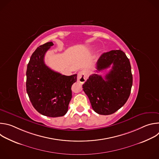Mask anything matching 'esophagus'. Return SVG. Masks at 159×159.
<instances>
[{"label":"esophagus","mask_w":159,"mask_h":159,"mask_svg":"<svg viewBox=\"0 0 159 159\" xmlns=\"http://www.w3.org/2000/svg\"><path fill=\"white\" fill-rule=\"evenodd\" d=\"M87 80V75L85 73V72L84 70L80 71L78 73V75H77V81L84 84Z\"/></svg>","instance_id":"esophagus-1"}]
</instances>
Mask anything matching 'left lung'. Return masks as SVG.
<instances>
[{"label":"left lung","instance_id":"left-lung-1","mask_svg":"<svg viewBox=\"0 0 159 159\" xmlns=\"http://www.w3.org/2000/svg\"><path fill=\"white\" fill-rule=\"evenodd\" d=\"M111 65V70L104 78L94 74L82 85L93 110L102 115L112 114L126 103L133 84L130 62L123 51L104 53L98 60L96 72Z\"/></svg>","mask_w":159,"mask_h":159}]
</instances>
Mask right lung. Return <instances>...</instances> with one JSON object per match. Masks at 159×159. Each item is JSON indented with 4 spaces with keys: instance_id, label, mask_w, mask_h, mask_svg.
I'll return each mask as SVG.
<instances>
[{
    "instance_id": "add662e5",
    "label": "right lung",
    "mask_w": 159,
    "mask_h": 159,
    "mask_svg": "<svg viewBox=\"0 0 159 159\" xmlns=\"http://www.w3.org/2000/svg\"><path fill=\"white\" fill-rule=\"evenodd\" d=\"M53 43L48 42L32 54L26 70V91L34 109L48 117L64 116L72 99L71 87L77 74L61 75L46 65L44 57Z\"/></svg>"
}]
</instances>
